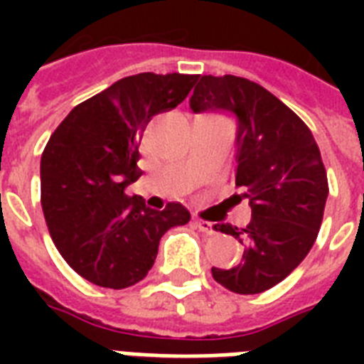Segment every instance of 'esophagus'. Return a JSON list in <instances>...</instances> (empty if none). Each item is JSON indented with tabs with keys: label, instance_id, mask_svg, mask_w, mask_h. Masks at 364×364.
Returning <instances> with one entry per match:
<instances>
[{
	"label": "esophagus",
	"instance_id": "esophagus-1",
	"mask_svg": "<svg viewBox=\"0 0 364 364\" xmlns=\"http://www.w3.org/2000/svg\"><path fill=\"white\" fill-rule=\"evenodd\" d=\"M194 227L198 228L200 232L215 234V227H213L210 221H204V219H194Z\"/></svg>",
	"mask_w": 364,
	"mask_h": 364
}]
</instances>
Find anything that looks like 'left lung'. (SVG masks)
I'll return each mask as SVG.
<instances>
[{
  "label": "left lung",
  "instance_id": "obj_1",
  "mask_svg": "<svg viewBox=\"0 0 364 364\" xmlns=\"http://www.w3.org/2000/svg\"><path fill=\"white\" fill-rule=\"evenodd\" d=\"M191 109L230 111L238 119L234 181L251 205L245 228L215 225L245 245L243 262L211 268L213 279L238 294L264 293L310 253L328 196L327 171L310 128L282 100L236 75H204Z\"/></svg>",
  "mask_w": 364,
  "mask_h": 364
}]
</instances>
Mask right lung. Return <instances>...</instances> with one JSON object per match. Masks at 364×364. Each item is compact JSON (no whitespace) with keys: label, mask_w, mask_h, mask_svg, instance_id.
Returning a JSON list of instances; mask_svg holds the SVG:
<instances>
[{"label":"right lung","mask_w":364,"mask_h":364,"mask_svg":"<svg viewBox=\"0 0 364 364\" xmlns=\"http://www.w3.org/2000/svg\"><path fill=\"white\" fill-rule=\"evenodd\" d=\"M198 75L137 73L75 105L41 154V205L64 260L94 285L124 289L153 268L160 238L187 225L177 202L151 210L124 188L137 181L149 121L181 104Z\"/></svg>","instance_id":"add662e5"}]
</instances>
